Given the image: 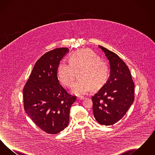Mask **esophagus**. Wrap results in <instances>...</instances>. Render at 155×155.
<instances>
[{
	"label": "esophagus",
	"mask_w": 155,
	"mask_h": 155,
	"mask_svg": "<svg viewBox=\"0 0 155 155\" xmlns=\"http://www.w3.org/2000/svg\"><path fill=\"white\" fill-rule=\"evenodd\" d=\"M85 99L84 96H78L77 97V99L78 100H83Z\"/></svg>",
	"instance_id": "esophagus-1"
}]
</instances>
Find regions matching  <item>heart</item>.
<instances>
[{
  "instance_id": "obj_1",
  "label": "heart",
  "mask_w": 155,
  "mask_h": 155,
  "mask_svg": "<svg viewBox=\"0 0 155 155\" xmlns=\"http://www.w3.org/2000/svg\"><path fill=\"white\" fill-rule=\"evenodd\" d=\"M79 73L80 79L72 89L77 95L88 94L92 87L99 88L107 80L109 68L101 61V58L90 49L74 52L69 56V63L61 62L58 68V75L60 83L67 88H71Z\"/></svg>"
}]
</instances>
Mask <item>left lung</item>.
Returning a JSON list of instances; mask_svg holds the SVG:
<instances>
[{
	"label": "left lung",
	"mask_w": 155,
	"mask_h": 155,
	"mask_svg": "<svg viewBox=\"0 0 155 155\" xmlns=\"http://www.w3.org/2000/svg\"><path fill=\"white\" fill-rule=\"evenodd\" d=\"M110 66L107 82L92 97L94 117L101 125H111L124 117L134 101V83L128 67L117 54L102 46Z\"/></svg>",
	"instance_id": "obj_1"
}]
</instances>
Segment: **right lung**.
<instances>
[{"label":"right lung","mask_w":155,"mask_h":155,"mask_svg":"<svg viewBox=\"0 0 155 155\" xmlns=\"http://www.w3.org/2000/svg\"><path fill=\"white\" fill-rule=\"evenodd\" d=\"M68 52L67 48L45 53L35 64L23 88L26 113L42 130L56 134L68 125L70 110L76 96L69 94L59 84L58 68Z\"/></svg>","instance_id":"right-lung-1"}]
</instances>
